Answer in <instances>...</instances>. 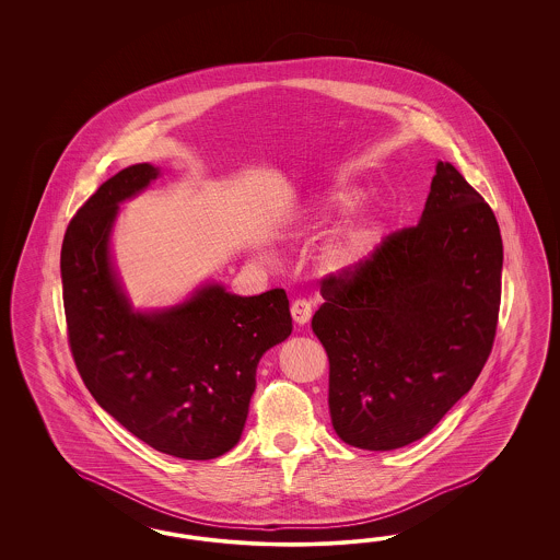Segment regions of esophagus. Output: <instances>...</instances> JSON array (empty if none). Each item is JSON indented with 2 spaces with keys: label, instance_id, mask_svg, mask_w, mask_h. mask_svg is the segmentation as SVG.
I'll return each instance as SVG.
<instances>
[{
  "label": "esophagus",
  "instance_id": "esophagus-1",
  "mask_svg": "<svg viewBox=\"0 0 560 560\" xmlns=\"http://www.w3.org/2000/svg\"><path fill=\"white\" fill-rule=\"evenodd\" d=\"M291 318H293V323L300 324V326L310 323V318H312V304L307 300H295L291 304Z\"/></svg>",
  "mask_w": 560,
  "mask_h": 560
}]
</instances>
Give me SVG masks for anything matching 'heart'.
<instances>
[{"label":"heart","instance_id":"heart-1","mask_svg":"<svg viewBox=\"0 0 560 560\" xmlns=\"http://www.w3.org/2000/svg\"><path fill=\"white\" fill-rule=\"evenodd\" d=\"M363 203V190L357 187H339L328 190L316 203L304 207L289 223L288 237H302L326 228L337 220L351 215ZM377 228L372 220L357 218L340 225L316 253V269L326 277H349L359 271L375 250ZM265 260L271 255L262 253Z\"/></svg>","mask_w":560,"mask_h":560}]
</instances>
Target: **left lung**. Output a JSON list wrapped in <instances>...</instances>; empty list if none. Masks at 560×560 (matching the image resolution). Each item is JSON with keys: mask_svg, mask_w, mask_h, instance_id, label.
Here are the masks:
<instances>
[{"mask_svg": "<svg viewBox=\"0 0 560 560\" xmlns=\"http://www.w3.org/2000/svg\"><path fill=\"white\" fill-rule=\"evenodd\" d=\"M503 242L491 207L438 162L423 215L349 277H326L312 318L340 440L388 452L424 438L475 386L494 340Z\"/></svg>", "mask_w": 560, "mask_h": 560, "instance_id": "left-lung-1", "label": "left lung"}]
</instances>
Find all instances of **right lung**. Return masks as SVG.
Here are the masks:
<instances>
[{
	"instance_id": "1",
	"label": "right lung",
	"mask_w": 560,
	"mask_h": 560,
	"mask_svg": "<svg viewBox=\"0 0 560 560\" xmlns=\"http://www.w3.org/2000/svg\"><path fill=\"white\" fill-rule=\"evenodd\" d=\"M158 176L152 164L120 170L69 221V345L85 388L137 440L174 458H220L242 438L260 357L291 335L289 300L283 289L242 298L207 281L180 304L133 307L110 237L119 205Z\"/></svg>"
}]
</instances>
